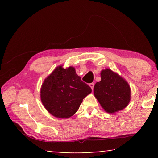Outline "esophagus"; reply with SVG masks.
<instances>
[{
    "label": "esophagus",
    "mask_w": 158,
    "mask_h": 158,
    "mask_svg": "<svg viewBox=\"0 0 158 158\" xmlns=\"http://www.w3.org/2000/svg\"><path fill=\"white\" fill-rule=\"evenodd\" d=\"M89 86L91 88L92 90H93V88H94V83H90V84H89Z\"/></svg>",
    "instance_id": "obj_1"
}]
</instances>
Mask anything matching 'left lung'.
<instances>
[{"label":"left lung","instance_id":"obj_1","mask_svg":"<svg viewBox=\"0 0 158 158\" xmlns=\"http://www.w3.org/2000/svg\"><path fill=\"white\" fill-rule=\"evenodd\" d=\"M93 92L101 106L108 113L122 110L130 100L129 84L110 69L101 72V81L96 83Z\"/></svg>","mask_w":158,"mask_h":158}]
</instances>
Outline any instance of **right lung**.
<instances>
[{
    "instance_id": "right-lung-1",
    "label": "right lung",
    "mask_w": 158,
    "mask_h": 158,
    "mask_svg": "<svg viewBox=\"0 0 158 158\" xmlns=\"http://www.w3.org/2000/svg\"><path fill=\"white\" fill-rule=\"evenodd\" d=\"M73 67L56 68L42 84L40 97L45 109L53 116L68 118L76 113L84 98L91 93Z\"/></svg>"
}]
</instances>
